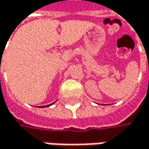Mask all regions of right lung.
I'll return each mask as SVG.
<instances>
[{"label":"right lung","mask_w":149,"mask_h":149,"mask_svg":"<svg viewBox=\"0 0 149 149\" xmlns=\"http://www.w3.org/2000/svg\"><path fill=\"white\" fill-rule=\"evenodd\" d=\"M51 105H52V104H51ZM49 106H50V105H47V107H49ZM45 107H46V106H45Z\"/></svg>","instance_id":"1"}]
</instances>
